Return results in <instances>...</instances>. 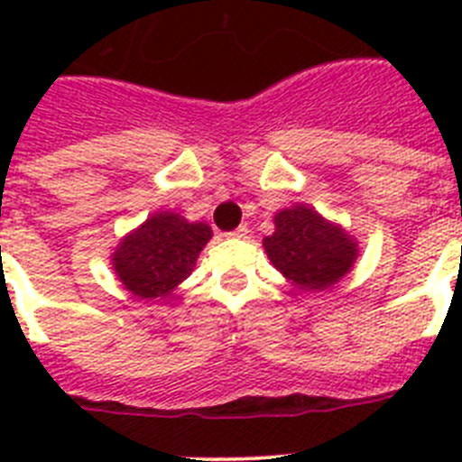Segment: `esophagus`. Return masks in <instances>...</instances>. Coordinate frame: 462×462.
Wrapping results in <instances>:
<instances>
[{"instance_id": "34e87169", "label": "esophagus", "mask_w": 462, "mask_h": 462, "mask_svg": "<svg viewBox=\"0 0 462 462\" xmlns=\"http://www.w3.org/2000/svg\"><path fill=\"white\" fill-rule=\"evenodd\" d=\"M247 234H250V228L245 226H238V228H234V231H228L226 234V238H247Z\"/></svg>"}]
</instances>
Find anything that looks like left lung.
Returning <instances> with one entry per match:
<instances>
[{
    "label": "left lung",
    "mask_w": 462,
    "mask_h": 462,
    "mask_svg": "<svg viewBox=\"0 0 462 462\" xmlns=\"http://www.w3.org/2000/svg\"><path fill=\"white\" fill-rule=\"evenodd\" d=\"M273 266L305 291H324L352 271L358 245L340 224L298 203L275 215V234L263 238Z\"/></svg>",
    "instance_id": "left-lung-1"
}]
</instances>
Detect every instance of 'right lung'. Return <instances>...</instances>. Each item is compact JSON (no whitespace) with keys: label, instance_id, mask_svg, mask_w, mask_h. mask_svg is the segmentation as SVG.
<instances>
[{"label":"right lung","instance_id":"obj_1","mask_svg":"<svg viewBox=\"0 0 462 462\" xmlns=\"http://www.w3.org/2000/svg\"><path fill=\"white\" fill-rule=\"evenodd\" d=\"M210 238L208 224L187 222L175 212H154L117 245L110 256L113 271L134 296L164 298L191 275Z\"/></svg>","mask_w":462,"mask_h":462}]
</instances>
